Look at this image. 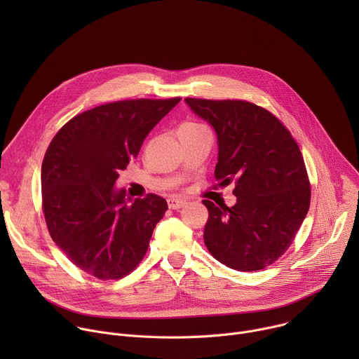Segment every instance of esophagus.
<instances>
[{
	"instance_id": "obj_1",
	"label": "esophagus",
	"mask_w": 359,
	"mask_h": 359,
	"mask_svg": "<svg viewBox=\"0 0 359 359\" xmlns=\"http://www.w3.org/2000/svg\"><path fill=\"white\" fill-rule=\"evenodd\" d=\"M168 204H169V209L177 210V209H182L183 206H186L187 201L184 198H180V197H170L168 200Z\"/></svg>"
}]
</instances>
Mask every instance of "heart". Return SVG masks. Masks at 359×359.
Listing matches in <instances>:
<instances>
[{
    "label": "heart",
    "instance_id": "obj_1",
    "mask_svg": "<svg viewBox=\"0 0 359 359\" xmlns=\"http://www.w3.org/2000/svg\"><path fill=\"white\" fill-rule=\"evenodd\" d=\"M182 126H191V128H197V126H203V125H200V123H197V122H186V123H183Z\"/></svg>",
    "mask_w": 359,
    "mask_h": 359
}]
</instances>
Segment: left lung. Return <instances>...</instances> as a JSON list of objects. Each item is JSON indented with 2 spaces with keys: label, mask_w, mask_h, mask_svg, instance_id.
<instances>
[{
  "label": "left lung",
  "mask_w": 359,
  "mask_h": 359,
  "mask_svg": "<svg viewBox=\"0 0 359 359\" xmlns=\"http://www.w3.org/2000/svg\"><path fill=\"white\" fill-rule=\"evenodd\" d=\"M217 133L215 177L236 187L233 208L203 200L209 210L204 244L238 271H259L288 250L310 209L311 187L302 153L270 111L238 99L186 97Z\"/></svg>",
  "instance_id": "obj_1"
}]
</instances>
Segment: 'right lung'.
I'll return each mask as SVG.
<instances>
[{
	"instance_id": "add662e5",
	"label": "right lung",
	"mask_w": 359,
	"mask_h": 359,
	"mask_svg": "<svg viewBox=\"0 0 359 359\" xmlns=\"http://www.w3.org/2000/svg\"><path fill=\"white\" fill-rule=\"evenodd\" d=\"M180 99L109 102L74 116L50 140L41 170L46 227L69 262L89 276L119 280L143 260L168 203L149 193L129 204L126 191L114 184Z\"/></svg>"
}]
</instances>
